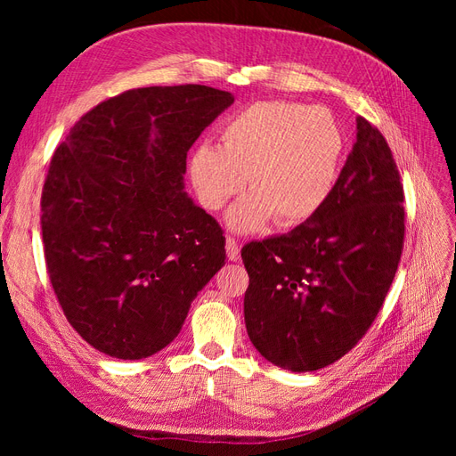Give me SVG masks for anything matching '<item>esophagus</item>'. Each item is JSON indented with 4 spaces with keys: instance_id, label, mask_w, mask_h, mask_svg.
I'll return each mask as SVG.
<instances>
[{
    "instance_id": "1",
    "label": "esophagus",
    "mask_w": 456,
    "mask_h": 456,
    "mask_svg": "<svg viewBox=\"0 0 456 456\" xmlns=\"http://www.w3.org/2000/svg\"><path fill=\"white\" fill-rule=\"evenodd\" d=\"M226 253H228V258L233 260V262H238V260L241 258V255H240V245H238L236 238H232V236L226 238Z\"/></svg>"
}]
</instances>
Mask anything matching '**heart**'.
<instances>
[{
  "label": "heart",
  "mask_w": 456,
  "mask_h": 456,
  "mask_svg": "<svg viewBox=\"0 0 456 456\" xmlns=\"http://www.w3.org/2000/svg\"><path fill=\"white\" fill-rule=\"evenodd\" d=\"M344 133L333 114L291 101L253 102L220 129V148L200 144L190 178L205 209L218 211L247 184L253 194L228 213L238 232L270 218L297 226L320 213L337 184Z\"/></svg>",
  "instance_id": "1"
}]
</instances>
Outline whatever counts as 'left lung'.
<instances>
[{
  "label": "left lung",
  "mask_w": 456,
  "mask_h": 456,
  "mask_svg": "<svg viewBox=\"0 0 456 456\" xmlns=\"http://www.w3.org/2000/svg\"><path fill=\"white\" fill-rule=\"evenodd\" d=\"M403 201L388 142L357 118V141L320 213L241 249L247 335L262 357L306 372L335 363L365 337L402 258Z\"/></svg>",
  "instance_id": "1"
}]
</instances>
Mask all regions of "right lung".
I'll list each match as a JSON object with an SVG mask.
<instances>
[{
    "label": "right lung",
    "mask_w": 456,
    "mask_h": 456,
    "mask_svg": "<svg viewBox=\"0 0 456 456\" xmlns=\"http://www.w3.org/2000/svg\"><path fill=\"white\" fill-rule=\"evenodd\" d=\"M233 102L207 86L141 87L81 116L41 191L45 266L77 335L142 360L181 333L191 300L224 266L226 238L188 198L186 154Z\"/></svg>",
    "instance_id": "right-lung-1"
}]
</instances>
